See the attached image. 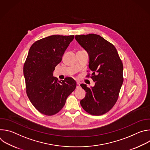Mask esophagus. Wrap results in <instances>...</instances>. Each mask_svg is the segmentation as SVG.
I'll return each instance as SVG.
<instances>
[{
  "mask_svg": "<svg viewBox=\"0 0 150 150\" xmlns=\"http://www.w3.org/2000/svg\"><path fill=\"white\" fill-rule=\"evenodd\" d=\"M79 87H80V83L78 82H76V88H79Z\"/></svg>",
  "mask_w": 150,
  "mask_h": 150,
  "instance_id": "esophagus-1",
  "label": "esophagus"
}]
</instances>
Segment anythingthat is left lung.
<instances>
[{
  "label": "left lung",
  "mask_w": 150,
  "mask_h": 150,
  "mask_svg": "<svg viewBox=\"0 0 150 150\" xmlns=\"http://www.w3.org/2000/svg\"><path fill=\"white\" fill-rule=\"evenodd\" d=\"M79 45L89 56V68L94 87L81 84L86 91L80 101L82 108L92 115L109 112L116 103L123 83V63L115 47L99 35H76Z\"/></svg>",
  "instance_id": "left-lung-1"
}]
</instances>
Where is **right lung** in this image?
<instances>
[{"label": "right lung", "mask_w": 150, "mask_h": 150, "mask_svg": "<svg viewBox=\"0 0 150 150\" xmlns=\"http://www.w3.org/2000/svg\"><path fill=\"white\" fill-rule=\"evenodd\" d=\"M74 38V35H50L35 41L29 50L24 65L27 94L42 114L58 113L76 87L72 78L59 82L53 76L55 67Z\"/></svg>", "instance_id": "add662e5"}]
</instances>
